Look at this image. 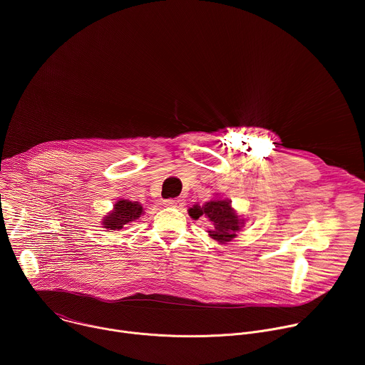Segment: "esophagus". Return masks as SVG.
I'll use <instances>...</instances> for the list:
<instances>
[{"label": "esophagus", "mask_w": 365, "mask_h": 365, "mask_svg": "<svg viewBox=\"0 0 365 365\" xmlns=\"http://www.w3.org/2000/svg\"><path fill=\"white\" fill-rule=\"evenodd\" d=\"M165 205L166 206H170V207H182L185 206V199H166L165 200Z\"/></svg>", "instance_id": "esophagus-1"}]
</instances>
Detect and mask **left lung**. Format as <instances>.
Returning a JSON list of instances; mask_svg holds the SVG:
<instances>
[{"label":"left lung","mask_w":365,"mask_h":365,"mask_svg":"<svg viewBox=\"0 0 365 365\" xmlns=\"http://www.w3.org/2000/svg\"><path fill=\"white\" fill-rule=\"evenodd\" d=\"M189 215L193 220H197L199 217L210 218V221H212L215 225V228L210 231V235L222 244L231 241L235 237V232L244 224L241 220H238V217L232 211L230 200L227 199L210 200L202 206L195 205L189 210Z\"/></svg>","instance_id":"left-lung-1"}]
</instances>
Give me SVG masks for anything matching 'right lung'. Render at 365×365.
Listing matches in <instances>:
<instances>
[{
  "instance_id": "obj_1",
  "label": "right lung",
  "mask_w": 365,
  "mask_h": 365,
  "mask_svg": "<svg viewBox=\"0 0 365 365\" xmlns=\"http://www.w3.org/2000/svg\"><path fill=\"white\" fill-rule=\"evenodd\" d=\"M143 212V206L138 202H131V200H118L115 203L114 212H111L107 220H103V228L108 230H121L125 224L133 222L140 218Z\"/></svg>"
}]
</instances>
